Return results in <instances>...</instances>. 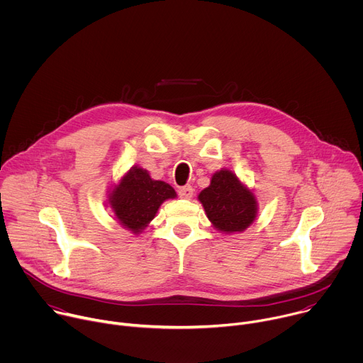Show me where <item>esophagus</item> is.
Instances as JSON below:
<instances>
[{"label": "esophagus", "mask_w": 363, "mask_h": 363, "mask_svg": "<svg viewBox=\"0 0 363 363\" xmlns=\"http://www.w3.org/2000/svg\"><path fill=\"white\" fill-rule=\"evenodd\" d=\"M178 194H179V196H181V198H184V199H189V198H192L194 189H192V186H191V185H185V186H181V188L178 189Z\"/></svg>", "instance_id": "1"}]
</instances>
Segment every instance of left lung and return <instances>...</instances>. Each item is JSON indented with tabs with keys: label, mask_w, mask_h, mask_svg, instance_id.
Here are the masks:
<instances>
[{
	"label": "left lung",
	"mask_w": 363,
	"mask_h": 363,
	"mask_svg": "<svg viewBox=\"0 0 363 363\" xmlns=\"http://www.w3.org/2000/svg\"><path fill=\"white\" fill-rule=\"evenodd\" d=\"M206 217L223 234L247 230L257 218L258 202L252 189L230 169H220L211 177L210 185L198 195Z\"/></svg>",
	"instance_id": "left-lung-1"
}]
</instances>
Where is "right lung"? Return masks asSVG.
<instances>
[{
    "label": "right lung",
    "instance_id": "right-lung-1",
    "mask_svg": "<svg viewBox=\"0 0 363 363\" xmlns=\"http://www.w3.org/2000/svg\"><path fill=\"white\" fill-rule=\"evenodd\" d=\"M108 196L115 220L138 235L157 217L167 199L177 198V192L169 184L150 178L146 169L132 167L118 184L112 185Z\"/></svg>",
    "mask_w": 363,
    "mask_h": 363
}]
</instances>
